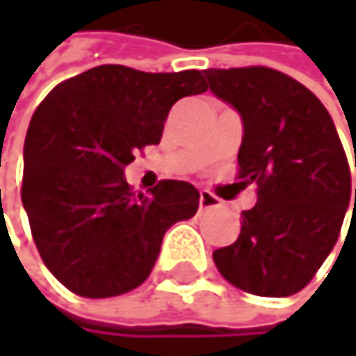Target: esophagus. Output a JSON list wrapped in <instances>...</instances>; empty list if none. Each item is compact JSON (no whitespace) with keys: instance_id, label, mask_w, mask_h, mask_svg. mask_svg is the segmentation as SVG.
<instances>
[{"instance_id":"34e87169","label":"esophagus","mask_w":356,"mask_h":356,"mask_svg":"<svg viewBox=\"0 0 356 356\" xmlns=\"http://www.w3.org/2000/svg\"><path fill=\"white\" fill-rule=\"evenodd\" d=\"M198 207H200V209H216V207H220V200H218L211 192L200 190V196H198Z\"/></svg>"}]
</instances>
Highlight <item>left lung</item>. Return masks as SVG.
Returning <instances> with one entry per match:
<instances>
[{
  "mask_svg": "<svg viewBox=\"0 0 356 356\" xmlns=\"http://www.w3.org/2000/svg\"><path fill=\"white\" fill-rule=\"evenodd\" d=\"M204 76L241 115L239 179L258 188L237 241L216 250L213 263L245 293L295 295L331 254L350 204V168L333 119L307 87L271 67H211Z\"/></svg>",
  "mask_w": 356,
  "mask_h": 356,
  "instance_id": "obj_1",
  "label": "left lung"
}]
</instances>
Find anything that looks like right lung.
I'll use <instances>...</instances> for the list:
<instances>
[{
    "label": "right lung",
    "mask_w": 356,
    "mask_h": 356,
    "mask_svg": "<svg viewBox=\"0 0 356 356\" xmlns=\"http://www.w3.org/2000/svg\"><path fill=\"white\" fill-rule=\"evenodd\" d=\"M207 91L202 72L98 65L59 83L25 136L21 198L49 271L89 299L134 291L152 273L164 232L198 209V190L164 179L134 194L124 168L158 145L170 106Z\"/></svg>",
    "instance_id": "right-lung-1"
}]
</instances>
